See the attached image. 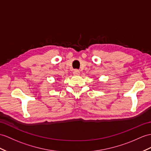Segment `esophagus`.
<instances>
[{"label": "esophagus", "mask_w": 151, "mask_h": 151, "mask_svg": "<svg viewBox=\"0 0 151 151\" xmlns=\"http://www.w3.org/2000/svg\"><path fill=\"white\" fill-rule=\"evenodd\" d=\"M73 74L74 75V76H79L80 71L79 70H78V69H76V70H73Z\"/></svg>", "instance_id": "obj_1"}]
</instances>
